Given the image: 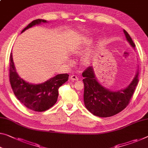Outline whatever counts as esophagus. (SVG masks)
Wrapping results in <instances>:
<instances>
[{
    "mask_svg": "<svg viewBox=\"0 0 148 148\" xmlns=\"http://www.w3.org/2000/svg\"><path fill=\"white\" fill-rule=\"evenodd\" d=\"M70 80L72 81H76L78 80V76H76V75H72V76H70Z\"/></svg>",
    "mask_w": 148,
    "mask_h": 148,
    "instance_id": "1",
    "label": "esophagus"
}]
</instances>
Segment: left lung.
I'll list each match as a JSON object with an SVG mask.
<instances>
[{"label": "left lung", "mask_w": 148, "mask_h": 148, "mask_svg": "<svg viewBox=\"0 0 148 148\" xmlns=\"http://www.w3.org/2000/svg\"><path fill=\"white\" fill-rule=\"evenodd\" d=\"M123 32L126 40L132 48H135V45L128 33L125 30ZM82 76L84 84V102L85 106L93 115L102 118L114 116L125 108L139 81L137 71L134 79L127 87L112 91L99 82L92 66L83 72Z\"/></svg>", "instance_id": "1"}]
</instances>
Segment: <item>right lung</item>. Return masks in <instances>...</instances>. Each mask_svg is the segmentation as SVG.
<instances>
[{
  "label": "right lung",
  "mask_w": 148,
  "mask_h": 148,
  "mask_svg": "<svg viewBox=\"0 0 148 148\" xmlns=\"http://www.w3.org/2000/svg\"><path fill=\"white\" fill-rule=\"evenodd\" d=\"M48 21L37 19L31 22L21 33L26 30ZM68 74H57L49 80L38 84L28 82L19 76L16 71L12 54L10 56V82L13 92L18 100L28 109L35 112H44L56 103L58 97V88L68 80Z\"/></svg>",
  "instance_id": "1"
}]
</instances>
